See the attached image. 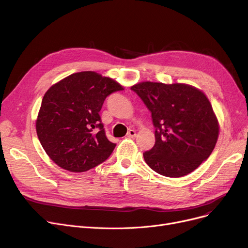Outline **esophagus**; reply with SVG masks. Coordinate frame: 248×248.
I'll return each instance as SVG.
<instances>
[{"label": "esophagus", "mask_w": 248, "mask_h": 248, "mask_svg": "<svg viewBox=\"0 0 248 248\" xmlns=\"http://www.w3.org/2000/svg\"><path fill=\"white\" fill-rule=\"evenodd\" d=\"M136 136H137L136 131H134V129H129V132L127 133V137L128 138H135Z\"/></svg>", "instance_id": "34e87169"}]
</instances>
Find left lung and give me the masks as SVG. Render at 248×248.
I'll return each mask as SVG.
<instances>
[{"label": "left lung", "instance_id": "8db88e82", "mask_svg": "<svg viewBox=\"0 0 248 248\" xmlns=\"http://www.w3.org/2000/svg\"><path fill=\"white\" fill-rule=\"evenodd\" d=\"M152 113L155 142L144 153L148 166L160 175L183 177L211 155L219 123L211 102L186 83L144 81L131 87Z\"/></svg>", "mask_w": 248, "mask_h": 248}]
</instances>
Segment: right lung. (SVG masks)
<instances>
[{
  "instance_id": "1",
  "label": "right lung",
  "mask_w": 248,
  "mask_h": 248,
  "mask_svg": "<svg viewBox=\"0 0 248 248\" xmlns=\"http://www.w3.org/2000/svg\"><path fill=\"white\" fill-rule=\"evenodd\" d=\"M123 89L112 78L94 71L76 72L52 85L36 120L38 139L49 158L74 173L106 161L115 144L104 133L99 111L107 96Z\"/></svg>"
}]
</instances>
